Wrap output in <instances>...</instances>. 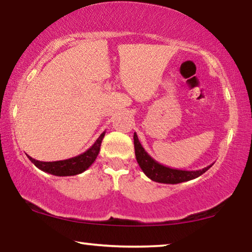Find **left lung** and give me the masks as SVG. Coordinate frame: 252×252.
I'll use <instances>...</instances> for the list:
<instances>
[{"mask_svg": "<svg viewBox=\"0 0 252 252\" xmlns=\"http://www.w3.org/2000/svg\"><path fill=\"white\" fill-rule=\"evenodd\" d=\"M134 149L135 157H136L138 166L143 170V173L150 178V180L163 184H178L188 182L194 178L201 176L203 173L210 168L211 166H207L202 169L198 170H182L175 169L170 167L163 166L158 161H156L149 153L144 150L142 144L138 141L136 133H134Z\"/></svg>", "mask_w": 252, "mask_h": 252, "instance_id": "obj_1", "label": "left lung"}]
</instances>
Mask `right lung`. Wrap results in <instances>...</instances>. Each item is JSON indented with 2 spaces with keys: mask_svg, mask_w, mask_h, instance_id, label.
I'll return each mask as SVG.
<instances>
[{
  "mask_svg": "<svg viewBox=\"0 0 252 252\" xmlns=\"http://www.w3.org/2000/svg\"><path fill=\"white\" fill-rule=\"evenodd\" d=\"M104 134L105 132L102 133L90 149H87L82 155L74 157V158L59 160V161H39V160H36L29 156L28 158L38 169L45 171L47 174L56 175V176H74V175L82 174L95 161L100 152V147Z\"/></svg>",
  "mask_w": 252,
  "mask_h": 252,
  "instance_id": "add662e5",
  "label": "right lung"
}]
</instances>
